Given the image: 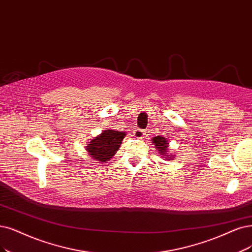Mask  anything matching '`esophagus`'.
Returning <instances> with one entry per match:
<instances>
[{
    "instance_id": "1",
    "label": "esophagus",
    "mask_w": 252,
    "mask_h": 252,
    "mask_svg": "<svg viewBox=\"0 0 252 252\" xmlns=\"http://www.w3.org/2000/svg\"><path fill=\"white\" fill-rule=\"evenodd\" d=\"M134 137L137 139H142L144 137V131L140 128H136L134 132Z\"/></svg>"
}]
</instances>
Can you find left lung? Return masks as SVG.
<instances>
[{"label": "left lung", "mask_w": 252, "mask_h": 252, "mask_svg": "<svg viewBox=\"0 0 252 252\" xmlns=\"http://www.w3.org/2000/svg\"><path fill=\"white\" fill-rule=\"evenodd\" d=\"M152 141L156 147V150L158 151L164 159L166 160H172V157L168 154L169 152V142L168 139L162 137V136H156L152 139Z\"/></svg>", "instance_id": "1"}]
</instances>
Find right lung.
<instances>
[{"label":"right lung","mask_w":252,"mask_h":252,"mask_svg":"<svg viewBox=\"0 0 252 252\" xmlns=\"http://www.w3.org/2000/svg\"><path fill=\"white\" fill-rule=\"evenodd\" d=\"M125 136V132L106 129L87 144L88 155L96 161L107 162L115 155Z\"/></svg>","instance_id":"add662e5"}]
</instances>
